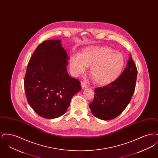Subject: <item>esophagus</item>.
<instances>
[{"mask_svg":"<svg viewBox=\"0 0 158 158\" xmlns=\"http://www.w3.org/2000/svg\"><path fill=\"white\" fill-rule=\"evenodd\" d=\"M81 86H82V89H85L88 87L87 85L84 82H81Z\"/></svg>","mask_w":158,"mask_h":158,"instance_id":"1","label":"esophagus"}]
</instances>
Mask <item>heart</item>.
Masks as SVG:
<instances>
[{
    "label": "heart",
    "instance_id": "1",
    "mask_svg": "<svg viewBox=\"0 0 158 158\" xmlns=\"http://www.w3.org/2000/svg\"><path fill=\"white\" fill-rule=\"evenodd\" d=\"M124 64L123 55L108 46L86 47L70 61L71 70L77 75L84 73L86 67H90L91 79L101 86L115 81L120 75Z\"/></svg>",
    "mask_w": 158,
    "mask_h": 158
}]
</instances>
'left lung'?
I'll return each mask as SVG.
<instances>
[{"mask_svg":"<svg viewBox=\"0 0 158 158\" xmlns=\"http://www.w3.org/2000/svg\"><path fill=\"white\" fill-rule=\"evenodd\" d=\"M137 70L131 56L127 67L113 82L95 89L94 99L89 104L92 114L103 120L115 118L129 104L135 92Z\"/></svg>","mask_w":158,"mask_h":158,"instance_id":"left-lung-1","label":"left lung"}]
</instances>
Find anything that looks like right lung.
I'll list each match as a JSON object with an SVG mask.
<instances>
[{
    "mask_svg": "<svg viewBox=\"0 0 158 158\" xmlns=\"http://www.w3.org/2000/svg\"><path fill=\"white\" fill-rule=\"evenodd\" d=\"M69 59L60 40L38 45L31 57L24 78L28 102L40 116L53 119L66 112L71 99L81 89L79 80L67 72Z\"/></svg>",
    "mask_w": 158,
    "mask_h": 158,
    "instance_id": "right-lung-1",
    "label": "right lung"
}]
</instances>
